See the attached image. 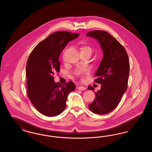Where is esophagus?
Listing matches in <instances>:
<instances>
[{
  "mask_svg": "<svg viewBox=\"0 0 152 152\" xmlns=\"http://www.w3.org/2000/svg\"><path fill=\"white\" fill-rule=\"evenodd\" d=\"M77 88H78V89H79V90H80V91L86 89V88L85 87H84V86H79V87H78Z\"/></svg>",
  "mask_w": 152,
  "mask_h": 152,
  "instance_id": "1",
  "label": "esophagus"
}]
</instances>
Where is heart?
I'll list each match as a JSON object with an SVG mask.
<instances>
[{"instance_id":"1","label":"heart","mask_w":152,"mask_h":152,"mask_svg":"<svg viewBox=\"0 0 152 152\" xmlns=\"http://www.w3.org/2000/svg\"><path fill=\"white\" fill-rule=\"evenodd\" d=\"M81 51H87V52H90L91 53V52L92 51V49L89 46L85 45V46L82 47ZM89 73V68H87V67H84V68H80L79 69L77 70L75 72V75L77 76H79V77H83L84 76H85L86 75H88Z\"/></svg>"}]
</instances>
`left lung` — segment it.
Listing matches in <instances>:
<instances>
[{
	"mask_svg": "<svg viewBox=\"0 0 152 152\" xmlns=\"http://www.w3.org/2000/svg\"><path fill=\"white\" fill-rule=\"evenodd\" d=\"M87 36L96 39L101 45L104 56L95 72L94 82L101 84V89L95 92L96 99L89 105L95 114L105 115L116 108L126 91L129 75V60L124 46L108 32L95 30ZM94 92V88L88 87Z\"/></svg>",
	"mask_w": 152,
	"mask_h": 152,
	"instance_id": "8db88e82",
	"label": "left lung"
}]
</instances>
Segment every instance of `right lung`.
I'll return each instance as SVG.
<instances>
[{"mask_svg": "<svg viewBox=\"0 0 152 152\" xmlns=\"http://www.w3.org/2000/svg\"><path fill=\"white\" fill-rule=\"evenodd\" d=\"M79 35L64 31L55 32L38 44L29 55L26 65L27 96L35 108L45 116L61 113L68 95L76 88L72 81L63 85L55 83L53 75L60 71L61 52Z\"/></svg>", "mask_w": 152, "mask_h": 152, "instance_id": "obj_1", "label": "right lung"}]
</instances>
